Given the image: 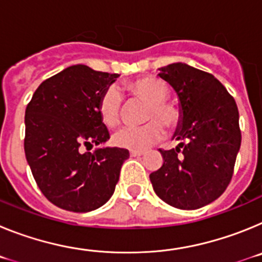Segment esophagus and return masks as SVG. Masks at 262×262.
Listing matches in <instances>:
<instances>
[{"label": "esophagus", "instance_id": "1", "mask_svg": "<svg viewBox=\"0 0 262 262\" xmlns=\"http://www.w3.org/2000/svg\"><path fill=\"white\" fill-rule=\"evenodd\" d=\"M129 155H131V157H140L144 155V152H140V151H131L129 152Z\"/></svg>", "mask_w": 262, "mask_h": 262}]
</instances>
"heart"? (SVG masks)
Returning <instances> with one entry per match:
<instances>
[{
    "label": "heart",
    "instance_id": "1",
    "mask_svg": "<svg viewBox=\"0 0 262 262\" xmlns=\"http://www.w3.org/2000/svg\"><path fill=\"white\" fill-rule=\"evenodd\" d=\"M129 93L149 102L144 119H160L165 126L172 127L177 123V111L165 103L169 97V89L163 81L154 77L139 78L128 84ZM123 105V97L117 86H108L98 101V114L107 127L117 126L120 119ZM164 136L163 124L157 120H151L143 126H126L113 136L117 147L144 151Z\"/></svg>",
    "mask_w": 262,
    "mask_h": 262
}]
</instances>
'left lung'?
<instances>
[{
    "instance_id": "8db88e82",
    "label": "left lung",
    "mask_w": 262,
    "mask_h": 262,
    "mask_svg": "<svg viewBox=\"0 0 262 262\" xmlns=\"http://www.w3.org/2000/svg\"><path fill=\"white\" fill-rule=\"evenodd\" d=\"M174 89L180 120L176 149L161 151V168L149 174L154 190L165 203L195 210L224 193L242 144L239 110L226 88L207 72L185 62L159 69Z\"/></svg>"
}]
</instances>
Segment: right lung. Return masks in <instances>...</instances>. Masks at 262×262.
Instances as JSON below:
<instances>
[{
    "label": "right lung",
    "mask_w": 262,
    "mask_h": 262,
    "mask_svg": "<svg viewBox=\"0 0 262 262\" xmlns=\"http://www.w3.org/2000/svg\"><path fill=\"white\" fill-rule=\"evenodd\" d=\"M119 77L77 64L43 81L25 113V154L50 202L73 212L105 205L115 190L124 148L99 147L110 139L98 114L102 93Z\"/></svg>",
    "instance_id": "add662e5"
}]
</instances>
